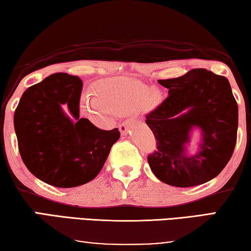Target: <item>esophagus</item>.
I'll use <instances>...</instances> for the list:
<instances>
[{"label": "esophagus", "instance_id": "34e87169", "mask_svg": "<svg viewBox=\"0 0 251 251\" xmlns=\"http://www.w3.org/2000/svg\"><path fill=\"white\" fill-rule=\"evenodd\" d=\"M130 125H131V122H130L129 120L122 122L121 125L119 126V130H120V132H121L122 134L126 133V131H128L129 128H130Z\"/></svg>", "mask_w": 251, "mask_h": 251}]
</instances>
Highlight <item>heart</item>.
Returning <instances> with one entry per match:
<instances>
[{
	"label": "heart",
	"instance_id": "b5f03b06",
	"mask_svg": "<svg viewBox=\"0 0 251 251\" xmlns=\"http://www.w3.org/2000/svg\"><path fill=\"white\" fill-rule=\"evenodd\" d=\"M99 96L82 95L80 111L88 117L100 118L111 113L128 114L138 111L145 102L148 105L156 104L160 92L151 90L146 84L130 78H119L102 83L98 86Z\"/></svg>",
	"mask_w": 251,
	"mask_h": 251
}]
</instances>
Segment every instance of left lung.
<instances>
[{"instance_id":"8db88e82","label":"left lung","mask_w":251,"mask_h":251,"mask_svg":"<svg viewBox=\"0 0 251 251\" xmlns=\"http://www.w3.org/2000/svg\"><path fill=\"white\" fill-rule=\"evenodd\" d=\"M158 83L168 98L146 115L157 140L148 164L158 179L176 187L201 185L228 164L237 142L238 104L225 76L202 68ZM199 130L197 151L189 153L192 133Z\"/></svg>"}]
</instances>
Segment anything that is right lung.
Masks as SVG:
<instances>
[{
  "mask_svg": "<svg viewBox=\"0 0 251 251\" xmlns=\"http://www.w3.org/2000/svg\"><path fill=\"white\" fill-rule=\"evenodd\" d=\"M83 83L57 73L29 87L14 112V130L23 163L37 178L56 187H76L94 179L118 128L101 130L79 118Z\"/></svg>",
  "mask_w": 251,
  "mask_h": 251,
  "instance_id": "obj_1",
  "label": "right lung"
}]
</instances>
